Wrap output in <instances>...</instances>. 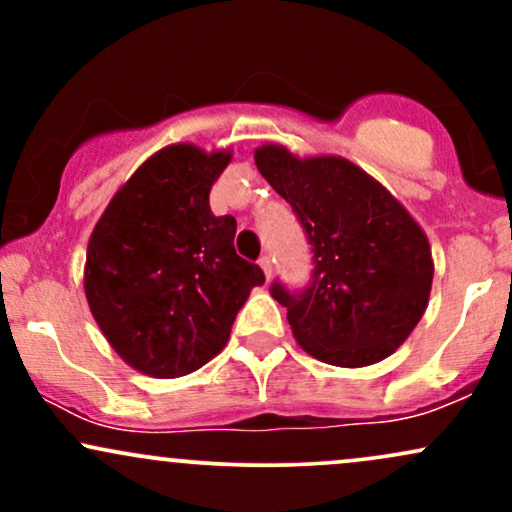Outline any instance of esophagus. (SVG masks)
<instances>
[{
  "instance_id": "34e87169",
  "label": "esophagus",
  "mask_w": 512,
  "mask_h": 512,
  "mask_svg": "<svg viewBox=\"0 0 512 512\" xmlns=\"http://www.w3.org/2000/svg\"><path fill=\"white\" fill-rule=\"evenodd\" d=\"M260 267H262V272H264V276H272V260H269V257H260Z\"/></svg>"
}]
</instances>
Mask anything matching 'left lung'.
Returning <instances> with one entry per match:
<instances>
[{
  "instance_id": "8db88e82",
  "label": "left lung",
  "mask_w": 512,
  "mask_h": 512,
  "mask_svg": "<svg viewBox=\"0 0 512 512\" xmlns=\"http://www.w3.org/2000/svg\"><path fill=\"white\" fill-rule=\"evenodd\" d=\"M262 178L296 211L313 245L303 293L272 286L293 337L317 361L361 368L395 354L426 313L433 257L424 228L402 204L342 156L255 149Z\"/></svg>"
}]
</instances>
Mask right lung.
<instances>
[{
    "label": "right lung",
    "mask_w": 512,
    "mask_h": 512,
    "mask_svg": "<svg viewBox=\"0 0 512 512\" xmlns=\"http://www.w3.org/2000/svg\"><path fill=\"white\" fill-rule=\"evenodd\" d=\"M231 151L170 144L134 170L88 238L84 291L115 354L151 378H180L231 337L257 264L236 255V219L214 216L211 185Z\"/></svg>",
    "instance_id": "right-lung-1"
}]
</instances>
